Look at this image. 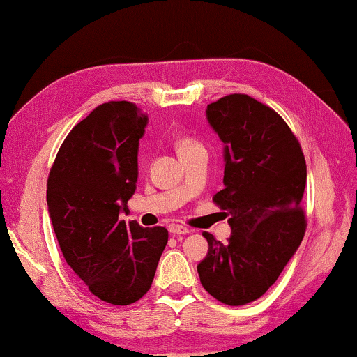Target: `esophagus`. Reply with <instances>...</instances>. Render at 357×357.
Masks as SVG:
<instances>
[{
	"label": "esophagus",
	"mask_w": 357,
	"mask_h": 357,
	"mask_svg": "<svg viewBox=\"0 0 357 357\" xmlns=\"http://www.w3.org/2000/svg\"><path fill=\"white\" fill-rule=\"evenodd\" d=\"M169 233H172V234H188L190 229L183 227V225L172 223V225H169Z\"/></svg>",
	"instance_id": "obj_1"
}]
</instances>
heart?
<instances>
[{
	"instance_id": "b5f03b06",
	"label": "heart",
	"mask_w": 357,
	"mask_h": 357,
	"mask_svg": "<svg viewBox=\"0 0 357 357\" xmlns=\"http://www.w3.org/2000/svg\"><path fill=\"white\" fill-rule=\"evenodd\" d=\"M195 146H199V144H197V142L193 140V139H188V137H186V139H180L177 142L178 153H183V151L190 150V148H195Z\"/></svg>"
}]
</instances>
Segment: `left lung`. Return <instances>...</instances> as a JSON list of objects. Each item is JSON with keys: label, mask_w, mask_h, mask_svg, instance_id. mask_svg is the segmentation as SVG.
I'll use <instances>...</instances> for the list:
<instances>
[{"label": "left lung", "mask_w": 357, "mask_h": 357, "mask_svg": "<svg viewBox=\"0 0 357 357\" xmlns=\"http://www.w3.org/2000/svg\"><path fill=\"white\" fill-rule=\"evenodd\" d=\"M207 121L223 144V185L213 202L231 227L228 244L212 234L197 265L202 287L225 305L260 298L305 236L301 211L306 162L298 140L270 107L245 94L207 105Z\"/></svg>", "instance_id": "1"}]
</instances>
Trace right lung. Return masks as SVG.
Wrapping results in <instances>:
<instances>
[{
  "label": "right lung",
  "instance_id": "right-lung-1",
  "mask_svg": "<svg viewBox=\"0 0 357 357\" xmlns=\"http://www.w3.org/2000/svg\"><path fill=\"white\" fill-rule=\"evenodd\" d=\"M148 116L130 102L102 103L71 129L47 178V211L60 250L92 295L126 306L150 290L166 228L126 223Z\"/></svg>",
  "mask_w": 357,
  "mask_h": 357
}]
</instances>
